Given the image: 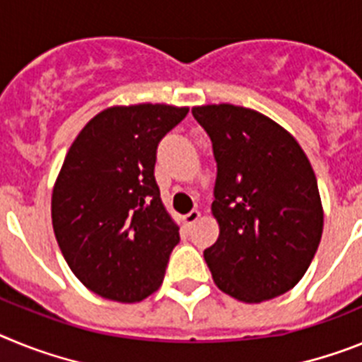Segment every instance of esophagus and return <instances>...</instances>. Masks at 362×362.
Wrapping results in <instances>:
<instances>
[{
    "instance_id": "obj_1",
    "label": "esophagus",
    "mask_w": 362,
    "mask_h": 362,
    "mask_svg": "<svg viewBox=\"0 0 362 362\" xmlns=\"http://www.w3.org/2000/svg\"><path fill=\"white\" fill-rule=\"evenodd\" d=\"M199 218H200V211H199V209H193V211H189L187 215H184V224L185 226H193Z\"/></svg>"
}]
</instances>
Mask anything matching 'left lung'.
Segmentation results:
<instances>
[{"mask_svg": "<svg viewBox=\"0 0 362 362\" xmlns=\"http://www.w3.org/2000/svg\"><path fill=\"white\" fill-rule=\"evenodd\" d=\"M191 112L216 160L211 211L220 233L204 251L213 281L250 304L290 291L322 237L312 163L284 127L253 109L218 103Z\"/></svg>", "mask_w": 362, "mask_h": 362, "instance_id": "left-lung-1", "label": "left lung"}]
</instances>
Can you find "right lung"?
Wrapping results in <instances>:
<instances>
[{"label": "right lung", "mask_w": 362, "mask_h": 362, "mask_svg": "<svg viewBox=\"0 0 362 362\" xmlns=\"http://www.w3.org/2000/svg\"><path fill=\"white\" fill-rule=\"evenodd\" d=\"M187 107L116 105L72 142L52 189V228L69 268L96 295L138 303L160 288L180 242L155 180L156 147Z\"/></svg>", "instance_id": "obj_1"}]
</instances>
